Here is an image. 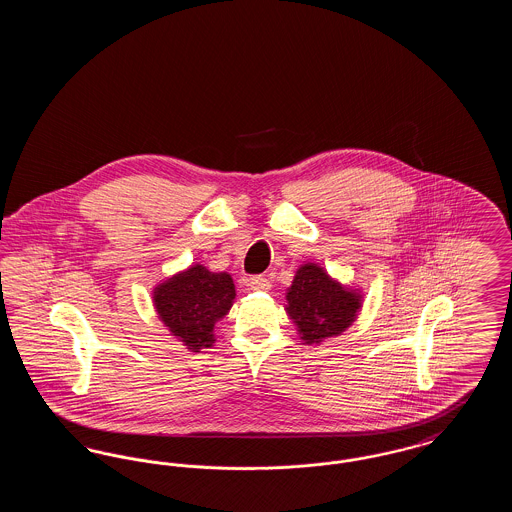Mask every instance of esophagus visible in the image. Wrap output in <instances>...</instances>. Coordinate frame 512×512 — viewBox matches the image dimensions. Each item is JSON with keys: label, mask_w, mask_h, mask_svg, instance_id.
Listing matches in <instances>:
<instances>
[{"label": "esophagus", "mask_w": 512, "mask_h": 512, "mask_svg": "<svg viewBox=\"0 0 512 512\" xmlns=\"http://www.w3.org/2000/svg\"><path fill=\"white\" fill-rule=\"evenodd\" d=\"M247 286H249V290H259V292H267V290H270V282H268L267 276H263V274L251 276V278L247 280Z\"/></svg>", "instance_id": "1"}]
</instances>
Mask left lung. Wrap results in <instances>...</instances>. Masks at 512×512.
Segmentation results:
<instances>
[{"label": "left lung", "mask_w": 512, "mask_h": 512, "mask_svg": "<svg viewBox=\"0 0 512 512\" xmlns=\"http://www.w3.org/2000/svg\"><path fill=\"white\" fill-rule=\"evenodd\" d=\"M286 301V311L307 345L340 336L361 309V293L341 286L315 263L297 268Z\"/></svg>", "instance_id": "left-lung-1"}]
</instances>
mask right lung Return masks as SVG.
<instances>
[{"label": "right lung", "instance_id": "1", "mask_svg": "<svg viewBox=\"0 0 512 512\" xmlns=\"http://www.w3.org/2000/svg\"><path fill=\"white\" fill-rule=\"evenodd\" d=\"M236 288L226 272H211L203 265L174 274L153 290V303L172 336L199 353L215 343V324L228 315Z\"/></svg>", "mask_w": 512, "mask_h": 512}]
</instances>
